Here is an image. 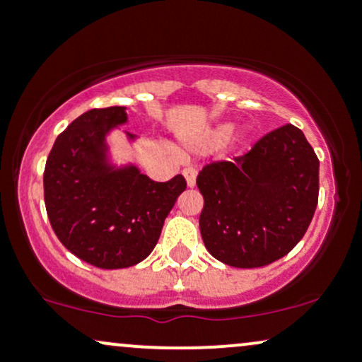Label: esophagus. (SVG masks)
I'll return each mask as SVG.
<instances>
[{"instance_id":"obj_1","label":"esophagus","mask_w":362,"mask_h":362,"mask_svg":"<svg viewBox=\"0 0 362 362\" xmlns=\"http://www.w3.org/2000/svg\"><path fill=\"white\" fill-rule=\"evenodd\" d=\"M184 177H185V180H187V185L194 187L195 185V177H197V172H195V168H192V167H187L184 170Z\"/></svg>"}]
</instances>
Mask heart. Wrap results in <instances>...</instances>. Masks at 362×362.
<instances>
[{
	"label": "heart",
	"mask_w": 362,
	"mask_h": 362,
	"mask_svg": "<svg viewBox=\"0 0 362 362\" xmlns=\"http://www.w3.org/2000/svg\"><path fill=\"white\" fill-rule=\"evenodd\" d=\"M231 129H233V126H231V124H223V126L216 127L214 131L211 132L207 144H209V146H219V144H223L224 141L230 138Z\"/></svg>",
	"instance_id": "1"
}]
</instances>
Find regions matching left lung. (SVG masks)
<instances>
[{
  "mask_svg": "<svg viewBox=\"0 0 362 362\" xmlns=\"http://www.w3.org/2000/svg\"><path fill=\"white\" fill-rule=\"evenodd\" d=\"M320 161L301 129L286 124L243 156L197 175L207 252L238 269L279 260L305 236L318 204Z\"/></svg>",
  "mask_w": 362,
  "mask_h": 362,
  "instance_id": "8db88e82",
  "label": "left lung"
}]
</instances>
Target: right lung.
Masks as SVG:
<instances>
[{"instance_id":"1","label":"right lung","mask_w":362,"mask_h":362,"mask_svg":"<svg viewBox=\"0 0 362 362\" xmlns=\"http://www.w3.org/2000/svg\"><path fill=\"white\" fill-rule=\"evenodd\" d=\"M126 122V107L85 112L57 136L45 163L44 201L54 233L98 269L146 259L187 187L182 175L153 182L136 165L112 163L107 136Z\"/></svg>"}]
</instances>
